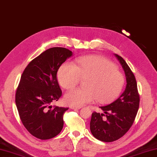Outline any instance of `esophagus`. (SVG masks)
Segmentation results:
<instances>
[{
	"mask_svg": "<svg viewBox=\"0 0 157 157\" xmlns=\"http://www.w3.org/2000/svg\"><path fill=\"white\" fill-rule=\"evenodd\" d=\"M71 108H72V109H75V110H79V109H80L81 107H79V106H71Z\"/></svg>",
	"mask_w": 157,
	"mask_h": 157,
	"instance_id": "obj_1",
	"label": "esophagus"
}]
</instances>
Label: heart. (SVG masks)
Listing matches in <instances>:
<instances>
[{
    "instance_id": "b5f03b06",
    "label": "heart",
    "mask_w": 157,
    "mask_h": 157,
    "mask_svg": "<svg viewBox=\"0 0 157 157\" xmlns=\"http://www.w3.org/2000/svg\"><path fill=\"white\" fill-rule=\"evenodd\" d=\"M81 79L85 88H78L67 93L65 103L73 106H82L95 99L99 103L112 100L121 92L124 77L112 62L99 56L81 57L76 65L67 62L58 71L59 84L65 89L75 87Z\"/></svg>"
}]
</instances>
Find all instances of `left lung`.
I'll return each mask as SVG.
<instances>
[{"instance_id":"obj_1","label":"left lung","mask_w":157,"mask_h":157,"mask_svg":"<svg viewBox=\"0 0 157 157\" xmlns=\"http://www.w3.org/2000/svg\"><path fill=\"white\" fill-rule=\"evenodd\" d=\"M124 71L126 86L124 93L113 103L100 106L103 113L94 112L90 129L97 139L112 142L123 136L132 126L139 106V95L135 77L126 61L115 54Z\"/></svg>"}]
</instances>
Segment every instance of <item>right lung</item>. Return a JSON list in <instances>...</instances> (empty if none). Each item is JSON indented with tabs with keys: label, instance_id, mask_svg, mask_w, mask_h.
I'll return each instance as SVG.
<instances>
[{
	"label": "right lung",
	"instance_id": "add662e5",
	"mask_svg": "<svg viewBox=\"0 0 157 157\" xmlns=\"http://www.w3.org/2000/svg\"><path fill=\"white\" fill-rule=\"evenodd\" d=\"M72 56L66 48H50L30 62L22 74L16 93V107L22 124L36 138H53L62 130L64 113L69 108L52 106L51 103L62 96L57 72Z\"/></svg>",
	"mask_w": 157,
	"mask_h": 157
}]
</instances>
